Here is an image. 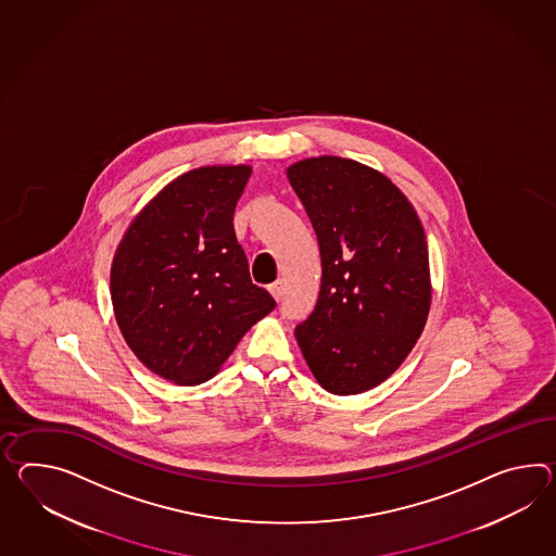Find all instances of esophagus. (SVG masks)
Here are the masks:
<instances>
[{"label": "esophagus", "instance_id": "esophagus-1", "mask_svg": "<svg viewBox=\"0 0 556 556\" xmlns=\"http://www.w3.org/2000/svg\"><path fill=\"white\" fill-rule=\"evenodd\" d=\"M269 291H271V295L275 298V301H281L285 291L283 281H281V279H277L275 283L269 285Z\"/></svg>", "mask_w": 556, "mask_h": 556}]
</instances>
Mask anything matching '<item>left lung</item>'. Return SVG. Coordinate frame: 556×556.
Returning <instances> with one entry per match:
<instances>
[{
    "instance_id": "obj_1",
    "label": "left lung",
    "mask_w": 556,
    "mask_h": 556,
    "mask_svg": "<svg viewBox=\"0 0 556 556\" xmlns=\"http://www.w3.org/2000/svg\"><path fill=\"white\" fill-rule=\"evenodd\" d=\"M287 178L321 255L319 298L295 327L299 348L327 392H367L402 366L428 319L420 218L390 178L350 159H305Z\"/></svg>"
}]
</instances>
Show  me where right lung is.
Segmentation results:
<instances>
[{
    "instance_id": "right-lung-1",
    "label": "right lung",
    "mask_w": 556,
    "mask_h": 556,
    "mask_svg": "<svg viewBox=\"0 0 556 556\" xmlns=\"http://www.w3.org/2000/svg\"><path fill=\"white\" fill-rule=\"evenodd\" d=\"M251 166H201L168 182L130 223L110 269L128 348L178 386L213 378L275 299L251 281L232 215Z\"/></svg>"
}]
</instances>
